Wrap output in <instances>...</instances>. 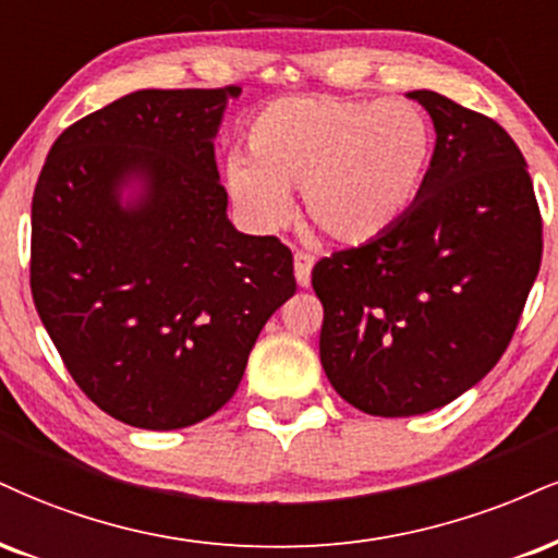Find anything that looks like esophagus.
<instances>
[{"mask_svg": "<svg viewBox=\"0 0 558 558\" xmlns=\"http://www.w3.org/2000/svg\"><path fill=\"white\" fill-rule=\"evenodd\" d=\"M312 267H314L312 254L296 252V257H293V270H296V280L301 288H308V283H312Z\"/></svg>", "mask_w": 558, "mask_h": 558, "instance_id": "obj_1", "label": "esophagus"}]
</instances>
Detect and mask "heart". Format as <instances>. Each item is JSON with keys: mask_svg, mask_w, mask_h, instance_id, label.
Here are the masks:
<instances>
[{"mask_svg": "<svg viewBox=\"0 0 558 558\" xmlns=\"http://www.w3.org/2000/svg\"><path fill=\"white\" fill-rule=\"evenodd\" d=\"M434 126L405 98H286L250 124V153H231L226 184L259 231L308 218L343 244L385 236L413 210L434 163Z\"/></svg>", "mask_w": 558, "mask_h": 558, "instance_id": "heart-1", "label": "heart"}]
</instances>
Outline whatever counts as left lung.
Masks as SVG:
<instances>
[{"label":"left lung","mask_w":558,"mask_h":558,"mask_svg":"<svg viewBox=\"0 0 558 558\" xmlns=\"http://www.w3.org/2000/svg\"><path fill=\"white\" fill-rule=\"evenodd\" d=\"M424 194L385 236L322 257L319 359L345 402L402 418L460 398L507 351L541 270L543 220L527 163L494 119L434 90Z\"/></svg>","instance_id":"left-lung-1"}]
</instances>
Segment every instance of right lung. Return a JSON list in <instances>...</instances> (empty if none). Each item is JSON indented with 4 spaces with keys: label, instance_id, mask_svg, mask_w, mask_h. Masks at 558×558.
Returning a JSON list of instances; mask_svg holds the SVG:
<instances>
[{
    "label": "right lung",
    "instance_id": "right-lung-1",
    "mask_svg": "<svg viewBox=\"0 0 558 558\" xmlns=\"http://www.w3.org/2000/svg\"><path fill=\"white\" fill-rule=\"evenodd\" d=\"M239 85L137 90L59 134L31 210V293L77 387L111 418L171 432L226 405L293 254L226 215L213 137ZM130 180L144 184L121 205Z\"/></svg>",
    "mask_w": 558,
    "mask_h": 558
}]
</instances>
